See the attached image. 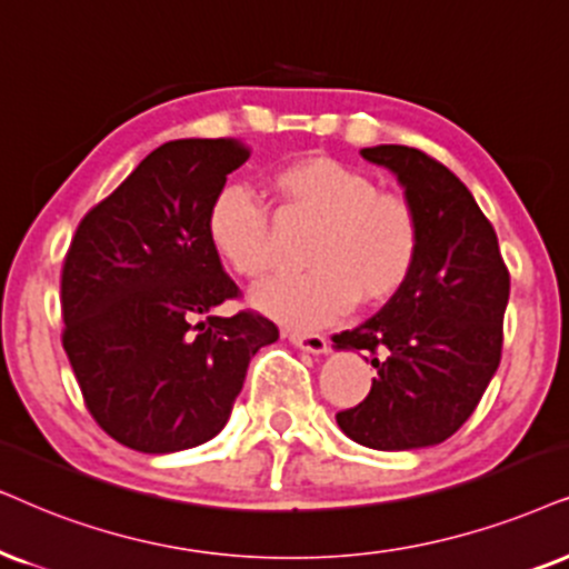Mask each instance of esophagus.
<instances>
[{"instance_id":"1","label":"esophagus","mask_w":569,"mask_h":569,"mask_svg":"<svg viewBox=\"0 0 569 569\" xmlns=\"http://www.w3.org/2000/svg\"><path fill=\"white\" fill-rule=\"evenodd\" d=\"M286 338L309 355H326L328 351V338L320 333H301V330H286Z\"/></svg>"}]
</instances>
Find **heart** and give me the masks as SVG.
Listing matches in <instances>:
<instances>
[{
    "label": "heart",
    "mask_w": 569,
    "mask_h": 569,
    "mask_svg": "<svg viewBox=\"0 0 569 569\" xmlns=\"http://www.w3.org/2000/svg\"><path fill=\"white\" fill-rule=\"evenodd\" d=\"M270 183L286 212L318 220L307 247L305 276L280 278L254 291L251 305L297 328H320L365 305H383L405 289L420 251V222L401 193L380 191L368 170L309 152L278 164ZM214 254L247 280H262L276 264L272 226L249 189L214 191L204 218Z\"/></svg>",
    "instance_id": "obj_1"
}]
</instances>
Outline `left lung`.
I'll use <instances>...</instances> for the list:
<instances>
[{
	"label": "left lung",
	"instance_id": "8db88e82",
	"mask_svg": "<svg viewBox=\"0 0 569 569\" xmlns=\"http://www.w3.org/2000/svg\"><path fill=\"white\" fill-rule=\"evenodd\" d=\"M359 154L397 176L420 222V251L397 297L333 336L336 349L368 351L378 370L368 399L336 422L368 449H426L465 426L499 368L509 270L493 226L446 164L399 143Z\"/></svg>",
	"mask_w": 569,
	"mask_h": 569
}]
</instances>
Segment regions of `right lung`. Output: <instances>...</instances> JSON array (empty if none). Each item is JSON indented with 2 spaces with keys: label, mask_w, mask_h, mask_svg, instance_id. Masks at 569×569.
<instances>
[{
  "label": "right lung",
  "mask_w": 569,
  "mask_h": 569,
  "mask_svg": "<svg viewBox=\"0 0 569 569\" xmlns=\"http://www.w3.org/2000/svg\"><path fill=\"white\" fill-rule=\"evenodd\" d=\"M236 139L162 143L78 226L62 264V347L107 436L170 455L226 428L249 359L278 341L262 315L220 318L239 297L207 241L204 218Z\"/></svg>",
  "instance_id": "1"
}]
</instances>
